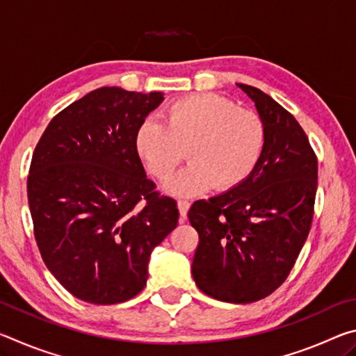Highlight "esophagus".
Wrapping results in <instances>:
<instances>
[{
    "mask_svg": "<svg viewBox=\"0 0 356 356\" xmlns=\"http://www.w3.org/2000/svg\"><path fill=\"white\" fill-rule=\"evenodd\" d=\"M177 207H179L180 218H182V221H184V220L186 218V212H188V209H190V202L180 200V201L177 202Z\"/></svg>",
    "mask_w": 356,
    "mask_h": 356,
    "instance_id": "obj_1",
    "label": "esophagus"
}]
</instances>
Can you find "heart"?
Here are the masks:
<instances>
[{"instance_id": "heart-1", "label": "heart", "mask_w": 356, "mask_h": 356, "mask_svg": "<svg viewBox=\"0 0 356 356\" xmlns=\"http://www.w3.org/2000/svg\"><path fill=\"white\" fill-rule=\"evenodd\" d=\"M165 125L144 120L136 150L155 179L172 176L186 156L191 163L165 185L176 196L227 191L243 184L261 160L265 125L256 111L218 94H195L166 108Z\"/></svg>"}]
</instances>
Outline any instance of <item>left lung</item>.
Returning <instances> with one entry per match:
<instances>
[{"label":"left lung","mask_w":356,"mask_h":356,"mask_svg":"<svg viewBox=\"0 0 356 356\" xmlns=\"http://www.w3.org/2000/svg\"><path fill=\"white\" fill-rule=\"evenodd\" d=\"M265 125V146L251 176L188 210L200 243L191 273L201 291L227 303H252L275 292L308 238L317 191V156L286 108L238 83Z\"/></svg>","instance_id":"1"}]
</instances>
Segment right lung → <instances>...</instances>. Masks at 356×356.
Returning <instances> with one entry per match:
<instances>
[{
	"instance_id": "add662e5",
	"label": "right lung",
	"mask_w": 356,
	"mask_h": 356,
	"mask_svg": "<svg viewBox=\"0 0 356 356\" xmlns=\"http://www.w3.org/2000/svg\"><path fill=\"white\" fill-rule=\"evenodd\" d=\"M161 92L99 88L50 120L34 149L28 202L47 268L83 301L116 305L147 281L150 252L179 221L146 177L136 131Z\"/></svg>"
}]
</instances>
